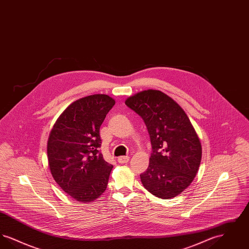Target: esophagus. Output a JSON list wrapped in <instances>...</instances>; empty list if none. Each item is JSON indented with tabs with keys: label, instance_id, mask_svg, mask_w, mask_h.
<instances>
[{
	"label": "esophagus",
	"instance_id": "34e87169",
	"mask_svg": "<svg viewBox=\"0 0 249 249\" xmlns=\"http://www.w3.org/2000/svg\"><path fill=\"white\" fill-rule=\"evenodd\" d=\"M130 160V157L129 156H121L118 158V161L119 163H127Z\"/></svg>",
	"mask_w": 249,
	"mask_h": 249
}]
</instances>
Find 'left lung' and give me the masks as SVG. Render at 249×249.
Instances as JSON below:
<instances>
[{"label": "left lung", "mask_w": 249, "mask_h": 249, "mask_svg": "<svg viewBox=\"0 0 249 249\" xmlns=\"http://www.w3.org/2000/svg\"><path fill=\"white\" fill-rule=\"evenodd\" d=\"M125 104L142 118L150 136L153 152L140 175L143 188L160 199L177 197L194 180L201 164V142L190 119L160 90L138 92Z\"/></svg>", "instance_id": "1"}]
</instances>
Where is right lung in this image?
<instances>
[{"instance_id":"right-lung-1","label":"right lung","mask_w":249,"mask_h":249,"mask_svg":"<svg viewBox=\"0 0 249 249\" xmlns=\"http://www.w3.org/2000/svg\"><path fill=\"white\" fill-rule=\"evenodd\" d=\"M106 94L73 102L56 120L48 140V166L60 189L75 201H96L107 190L113 165L104 160L100 127L115 106Z\"/></svg>"}]
</instances>
